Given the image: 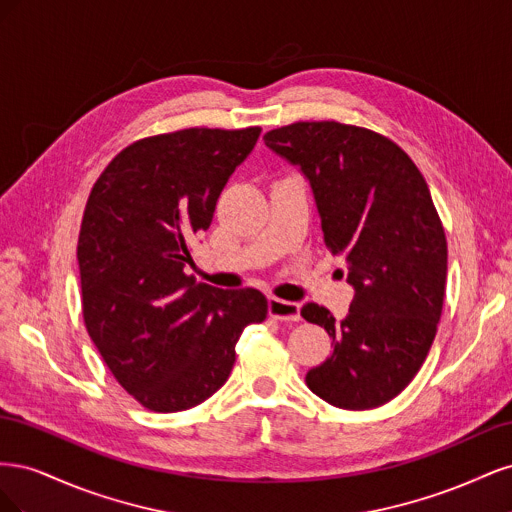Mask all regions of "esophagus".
<instances>
[{
  "label": "esophagus",
  "mask_w": 512,
  "mask_h": 512,
  "mask_svg": "<svg viewBox=\"0 0 512 512\" xmlns=\"http://www.w3.org/2000/svg\"><path fill=\"white\" fill-rule=\"evenodd\" d=\"M269 316L282 322H299L301 320V305L271 297L269 299Z\"/></svg>",
  "instance_id": "34e87169"
}]
</instances>
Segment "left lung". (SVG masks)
I'll return each mask as SVG.
<instances>
[{"instance_id": "1", "label": "left lung", "mask_w": 512, "mask_h": 512, "mask_svg": "<svg viewBox=\"0 0 512 512\" xmlns=\"http://www.w3.org/2000/svg\"><path fill=\"white\" fill-rule=\"evenodd\" d=\"M265 145L309 179L324 243L346 258L354 286L344 320L303 305L333 339L305 382L335 408H378L418 374L442 316L446 235L427 181L391 138L348 123L297 121Z\"/></svg>"}]
</instances>
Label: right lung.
I'll return each mask as SVG.
<instances>
[{
  "instance_id": "right-lung-1",
  "label": "right lung",
  "mask_w": 512,
  "mask_h": 512,
  "mask_svg": "<svg viewBox=\"0 0 512 512\" xmlns=\"http://www.w3.org/2000/svg\"><path fill=\"white\" fill-rule=\"evenodd\" d=\"M260 128L147 136L111 160L87 198L76 258L83 320L115 380L153 412L203 404L228 380L265 294L220 290L185 273L228 177Z\"/></svg>"
}]
</instances>
